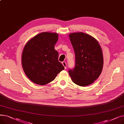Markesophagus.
Here are the masks:
<instances>
[{
	"mask_svg": "<svg viewBox=\"0 0 124 124\" xmlns=\"http://www.w3.org/2000/svg\"><path fill=\"white\" fill-rule=\"evenodd\" d=\"M62 63L63 64V65L64 66V68H65V69H66V63L65 61H63V62H62Z\"/></svg>",
	"mask_w": 124,
	"mask_h": 124,
	"instance_id": "obj_1",
	"label": "esophagus"
}]
</instances>
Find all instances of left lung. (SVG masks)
<instances>
[{
	"label": "left lung",
	"instance_id": "8db88e82",
	"mask_svg": "<svg viewBox=\"0 0 124 124\" xmlns=\"http://www.w3.org/2000/svg\"><path fill=\"white\" fill-rule=\"evenodd\" d=\"M75 56V65L69 70L72 81L78 85H90L100 76L103 67L101 48L96 39L82 32L70 34Z\"/></svg>",
	"mask_w": 124,
	"mask_h": 124
}]
</instances>
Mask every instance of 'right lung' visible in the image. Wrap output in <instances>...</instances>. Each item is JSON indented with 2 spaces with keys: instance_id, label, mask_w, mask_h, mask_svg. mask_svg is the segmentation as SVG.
Returning a JSON list of instances; mask_svg holds the SVG:
<instances>
[{
  "instance_id": "1",
  "label": "right lung",
  "mask_w": 124,
  "mask_h": 124,
  "mask_svg": "<svg viewBox=\"0 0 124 124\" xmlns=\"http://www.w3.org/2000/svg\"><path fill=\"white\" fill-rule=\"evenodd\" d=\"M58 40V34L43 32L25 44L22 56V66L32 82L45 85L53 81L64 69L58 61V53L54 48Z\"/></svg>"
}]
</instances>
